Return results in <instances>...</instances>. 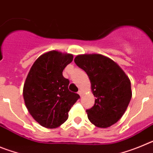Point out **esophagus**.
I'll return each mask as SVG.
<instances>
[{"instance_id": "1", "label": "esophagus", "mask_w": 153, "mask_h": 153, "mask_svg": "<svg viewBox=\"0 0 153 153\" xmlns=\"http://www.w3.org/2000/svg\"><path fill=\"white\" fill-rule=\"evenodd\" d=\"M78 94H79L80 97H82V91H81V90H79V91H78Z\"/></svg>"}]
</instances>
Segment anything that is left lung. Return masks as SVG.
<instances>
[{"instance_id":"1","label":"left lung","mask_w":153,"mask_h":153,"mask_svg":"<svg viewBox=\"0 0 153 153\" xmlns=\"http://www.w3.org/2000/svg\"><path fill=\"white\" fill-rule=\"evenodd\" d=\"M74 62L88 75L96 97L93 106L86 109L89 120L100 128L116 123L132 98L129 78L114 61L100 54L78 55Z\"/></svg>"}]
</instances>
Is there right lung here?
Listing matches in <instances>:
<instances>
[{"instance_id":"1","label":"right lung","mask_w":153,"mask_h":153,"mask_svg":"<svg viewBox=\"0 0 153 153\" xmlns=\"http://www.w3.org/2000/svg\"><path fill=\"white\" fill-rule=\"evenodd\" d=\"M73 55L50 51L37 58L24 86V102L28 111L46 128L60 126L68 119V112L79 96L70 91V80L63 76Z\"/></svg>"}]
</instances>
